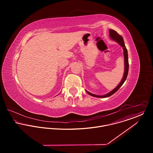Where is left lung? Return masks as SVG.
<instances>
[{"label": "left lung", "mask_w": 153, "mask_h": 153, "mask_svg": "<svg viewBox=\"0 0 153 153\" xmlns=\"http://www.w3.org/2000/svg\"><path fill=\"white\" fill-rule=\"evenodd\" d=\"M109 35L110 38L111 39H112L113 41L117 42L118 44H119L120 46H122L123 50H124V75H123V77L122 80L121 81V82H120V84L117 85V87L115 88L113 90H112L111 91H110L108 93H107V94L103 95H95L94 94H92L89 92H88V91L86 90V92H87L89 95H90L91 96L94 97H97V98H107L110 97L111 95H112V94H114V93H115L118 89L119 88L121 87L123 84L124 83V82L126 81L127 75H128V68H129V64H128V51L126 47V45L124 42V39L119 34H118V33L115 31L114 30L112 29H109Z\"/></svg>", "instance_id": "1"}]
</instances>
